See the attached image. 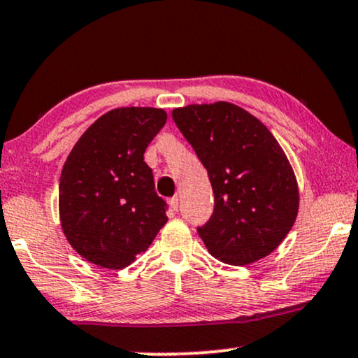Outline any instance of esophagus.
I'll return each mask as SVG.
<instances>
[{"label":"esophagus","mask_w":358,"mask_h":358,"mask_svg":"<svg viewBox=\"0 0 358 358\" xmlns=\"http://www.w3.org/2000/svg\"><path fill=\"white\" fill-rule=\"evenodd\" d=\"M170 208L173 211H178V208H180V198L178 196H173L170 200Z\"/></svg>","instance_id":"34e87169"}]
</instances>
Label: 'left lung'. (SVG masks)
Masks as SVG:
<instances>
[{
	"instance_id": "8db88e82",
	"label": "left lung",
	"mask_w": 358,
	"mask_h": 358,
	"mask_svg": "<svg viewBox=\"0 0 358 358\" xmlns=\"http://www.w3.org/2000/svg\"><path fill=\"white\" fill-rule=\"evenodd\" d=\"M215 193V211L198 234L213 257L246 266L271 255L291 231L299 187L286 153L259 119L231 102L173 108Z\"/></svg>"
}]
</instances>
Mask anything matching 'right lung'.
<instances>
[{
  "instance_id": "1",
  "label": "right lung",
  "mask_w": 358,
  "mask_h": 358,
  "mask_svg": "<svg viewBox=\"0 0 358 358\" xmlns=\"http://www.w3.org/2000/svg\"><path fill=\"white\" fill-rule=\"evenodd\" d=\"M166 122L164 108L119 107L94 122L62 166V233L85 261L122 269L169 221L143 153Z\"/></svg>"
}]
</instances>
